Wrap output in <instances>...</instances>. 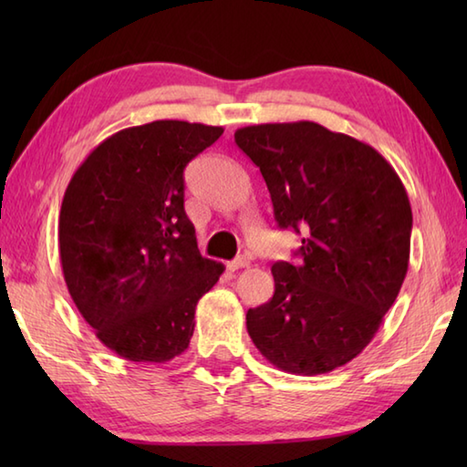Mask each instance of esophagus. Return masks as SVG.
I'll return each mask as SVG.
<instances>
[{
	"instance_id": "34e87169",
	"label": "esophagus",
	"mask_w": 467,
	"mask_h": 467,
	"mask_svg": "<svg viewBox=\"0 0 467 467\" xmlns=\"http://www.w3.org/2000/svg\"><path fill=\"white\" fill-rule=\"evenodd\" d=\"M249 265H251L249 256H236V259L228 263L226 266H228V271H239V269H244V266H249Z\"/></svg>"
}]
</instances>
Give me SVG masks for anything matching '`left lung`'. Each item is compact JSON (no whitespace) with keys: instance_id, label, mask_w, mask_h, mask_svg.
<instances>
[{"instance_id":"8db88e82","label":"left lung","mask_w":467,"mask_h":467,"mask_svg":"<svg viewBox=\"0 0 467 467\" xmlns=\"http://www.w3.org/2000/svg\"><path fill=\"white\" fill-rule=\"evenodd\" d=\"M234 142L261 168L276 223L303 234L301 263L271 266L275 295L249 309L246 331L279 369L329 373L371 343L398 299L408 192L373 146L317 122L244 126Z\"/></svg>"}]
</instances>
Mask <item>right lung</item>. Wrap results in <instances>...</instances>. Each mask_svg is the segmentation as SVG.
<instances>
[{"label": "right lung", "mask_w": 467, "mask_h": 467, "mask_svg": "<svg viewBox=\"0 0 467 467\" xmlns=\"http://www.w3.org/2000/svg\"><path fill=\"white\" fill-rule=\"evenodd\" d=\"M223 132L184 120L124 128L66 188L57 244L67 291L122 359L166 363L184 353L196 303L224 271L198 251L184 213V168Z\"/></svg>", "instance_id": "1"}]
</instances>
